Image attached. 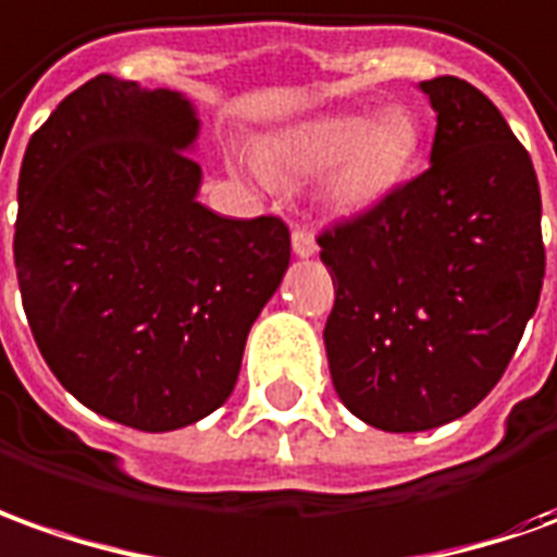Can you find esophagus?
<instances>
[{
    "label": "esophagus",
    "instance_id": "1",
    "mask_svg": "<svg viewBox=\"0 0 557 557\" xmlns=\"http://www.w3.org/2000/svg\"><path fill=\"white\" fill-rule=\"evenodd\" d=\"M290 245H294V255L297 257H312L318 251V242L312 230H294Z\"/></svg>",
    "mask_w": 557,
    "mask_h": 557
}]
</instances>
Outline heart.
I'll return each mask as SVG.
<instances>
[{
  "label": "heart",
  "instance_id": "obj_1",
  "mask_svg": "<svg viewBox=\"0 0 557 557\" xmlns=\"http://www.w3.org/2000/svg\"><path fill=\"white\" fill-rule=\"evenodd\" d=\"M418 126L409 114H327L287 129L263 151L270 175L324 172L321 197L333 212L373 209L409 175L418 154Z\"/></svg>",
  "mask_w": 557,
  "mask_h": 557
}]
</instances>
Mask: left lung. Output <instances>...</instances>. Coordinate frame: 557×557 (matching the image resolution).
I'll use <instances>...</instances> for the list:
<instances>
[{
	"instance_id": "8db88e82",
	"label": "left lung",
	"mask_w": 557,
	"mask_h": 557,
	"mask_svg": "<svg viewBox=\"0 0 557 557\" xmlns=\"http://www.w3.org/2000/svg\"><path fill=\"white\" fill-rule=\"evenodd\" d=\"M418 87L436 111L431 166L318 236L336 290L333 388L388 433L431 431L488 397L546 272L534 163L504 114L451 75Z\"/></svg>"
}]
</instances>
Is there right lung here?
Returning <instances> with one entry per match:
<instances>
[{
	"label": "right lung",
	"instance_id": "1",
	"mask_svg": "<svg viewBox=\"0 0 557 557\" xmlns=\"http://www.w3.org/2000/svg\"><path fill=\"white\" fill-rule=\"evenodd\" d=\"M197 136L178 90L96 75L21 163L14 267L38 351L75 400L136 431H178L227 400L290 263L282 218L199 202Z\"/></svg>",
	"mask_w": 557,
	"mask_h": 557
}]
</instances>
